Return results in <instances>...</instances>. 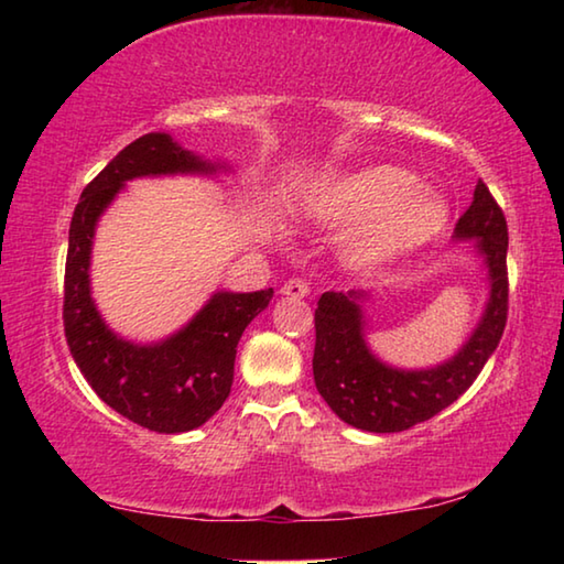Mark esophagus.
I'll use <instances>...</instances> for the list:
<instances>
[{
  "label": "esophagus",
  "mask_w": 564,
  "mask_h": 564,
  "mask_svg": "<svg viewBox=\"0 0 564 564\" xmlns=\"http://www.w3.org/2000/svg\"><path fill=\"white\" fill-rule=\"evenodd\" d=\"M281 293L289 295V299H305V295L311 293V285L305 283V281H301V279H291V281L283 283Z\"/></svg>",
  "instance_id": "esophagus-1"
}]
</instances>
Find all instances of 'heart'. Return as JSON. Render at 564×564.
Instances as JSON below:
<instances>
[{"label":"heart","instance_id":"heart-1","mask_svg":"<svg viewBox=\"0 0 564 564\" xmlns=\"http://www.w3.org/2000/svg\"><path fill=\"white\" fill-rule=\"evenodd\" d=\"M400 166H368L328 188L321 214L330 224L358 226L343 259L352 271H376L417 253L445 231L451 208L435 191L417 186Z\"/></svg>","mask_w":564,"mask_h":564}]
</instances>
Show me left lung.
<instances>
[{"label": "left lung", "mask_w": 564, "mask_h": 564, "mask_svg": "<svg viewBox=\"0 0 564 564\" xmlns=\"http://www.w3.org/2000/svg\"><path fill=\"white\" fill-rule=\"evenodd\" d=\"M457 241H477L490 279V299L473 336L451 360L400 370L373 356L362 336V293H323L316 308L313 378L343 423L368 433H400L431 420L475 383L508 323V221L490 188L477 181L473 204L457 218Z\"/></svg>", "instance_id": "1"}]
</instances>
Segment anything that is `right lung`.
<instances>
[{
	"label": "right lung",
	"instance_id": "add662e5",
	"mask_svg": "<svg viewBox=\"0 0 564 564\" xmlns=\"http://www.w3.org/2000/svg\"><path fill=\"white\" fill-rule=\"evenodd\" d=\"M218 166L181 149L169 133H144L121 149L82 191L69 226L64 271V336L82 376L104 403L154 433L204 425L231 393L236 346L271 303L273 289L218 291L174 336L137 346L101 321L89 289L94 228L123 184L139 176L214 174Z\"/></svg>",
	"mask_w": 564,
	"mask_h": 564
}]
</instances>
